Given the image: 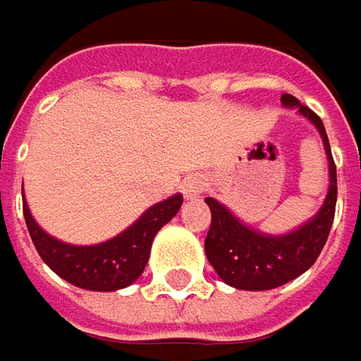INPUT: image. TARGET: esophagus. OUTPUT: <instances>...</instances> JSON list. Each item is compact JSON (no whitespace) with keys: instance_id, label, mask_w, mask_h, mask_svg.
<instances>
[{"instance_id":"1","label":"esophagus","mask_w":361,"mask_h":361,"mask_svg":"<svg viewBox=\"0 0 361 361\" xmlns=\"http://www.w3.org/2000/svg\"><path fill=\"white\" fill-rule=\"evenodd\" d=\"M207 189V183H205V178L203 176H189V178H185V183H183V195L187 197V199H193L197 195H201L203 191Z\"/></svg>"}]
</instances>
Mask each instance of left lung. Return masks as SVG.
Wrapping results in <instances>:
<instances>
[{
  "label": "left lung",
  "mask_w": 361,
  "mask_h": 361,
  "mask_svg": "<svg viewBox=\"0 0 361 361\" xmlns=\"http://www.w3.org/2000/svg\"><path fill=\"white\" fill-rule=\"evenodd\" d=\"M281 102L286 106H298V111L319 129L329 158L331 185L321 212L286 236H265L234 218L216 199H205L212 212V226L205 236L207 261L228 286L238 290H273L310 269L321 255L335 219L337 168L321 116L300 104L292 94H283Z\"/></svg>",
  "instance_id": "obj_1"
}]
</instances>
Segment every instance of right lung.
Listing matches in <instances>:
<instances>
[{
  "instance_id": "1",
  "label": "right lung",
  "mask_w": 361,
  "mask_h": 361,
  "mask_svg": "<svg viewBox=\"0 0 361 361\" xmlns=\"http://www.w3.org/2000/svg\"><path fill=\"white\" fill-rule=\"evenodd\" d=\"M183 197L174 195L149 207L131 228L118 236L94 246L65 245L49 236L32 219L26 201H22L26 228L40 259L65 281L94 292H115L131 286L145 269L152 240L158 230L176 216Z\"/></svg>"
}]
</instances>
